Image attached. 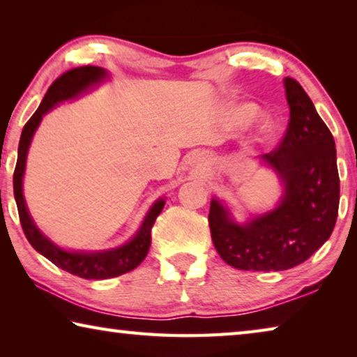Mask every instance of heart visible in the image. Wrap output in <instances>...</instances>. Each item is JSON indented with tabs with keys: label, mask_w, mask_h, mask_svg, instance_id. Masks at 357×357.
<instances>
[{
	"label": "heart",
	"mask_w": 357,
	"mask_h": 357,
	"mask_svg": "<svg viewBox=\"0 0 357 357\" xmlns=\"http://www.w3.org/2000/svg\"><path fill=\"white\" fill-rule=\"evenodd\" d=\"M244 114H245V116H250V114H252V110H250V108H247V110L244 112Z\"/></svg>",
	"instance_id": "b5f03b06"
}]
</instances>
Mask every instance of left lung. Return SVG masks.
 <instances>
[{
	"label": "left lung",
	"mask_w": 357,
	"mask_h": 357,
	"mask_svg": "<svg viewBox=\"0 0 357 357\" xmlns=\"http://www.w3.org/2000/svg\"><path fill=\"white\" fill-rule=\"evenodd\" d=\"M289 119L279 146L261 160L282 178L280 204L247 225L213 200L211 238L225 263L243 271H285L309 259L332 234L340 179L335 143L315 105L294 78H285Z\"/></svg>",
	"instance_id": "obj_1"
}]
</instances>
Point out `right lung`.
I'll return each instance as SVG.
<instances>
[{
    "mask_svg": "<svg viewBox=\"0 0 357 357\" xmlns=\"http://www.w3.org/2000/svg\"><path fill=\"white\" fill-rule=\"evenodd\" d=\"M105 75V70L96 68V66H82V68H75L64 72L63 75H59L56 80L50 84V88H48L44 99H42L39 108L34 112L33 116L28 119L25 128H23L19 143V157H17V165L14 172V195L17 208H19V217L23 233H25L29 244H31L40 255L50 259L53 264H56L58 268H61L66 273L78 275L82 277V279L96 280L110 279V277L126 274L129 273V271L135 269L137 266L143 261L144 257L148 255L151 245V228H153L157 215L160 214L165 202L159 200L154 203V206L149 209L146 219H144L142 228L138 229L135 238L126 245L119 247V249L96 253L68 252L50 243V241L39 231V228L34 225L33 219L28 214L25 198H23L22 193V179L23 173H25L29 143H31L34 130L38 129L44 113L55 107L58 102L75 98L77 94L84 91L88 86L100 82Z\"/></svg>",
    "mask_w": 357,
    "mask_h": 357,
    "instance_id": "right-lung-1",
    "label": "right lung"
}]
</instances>
